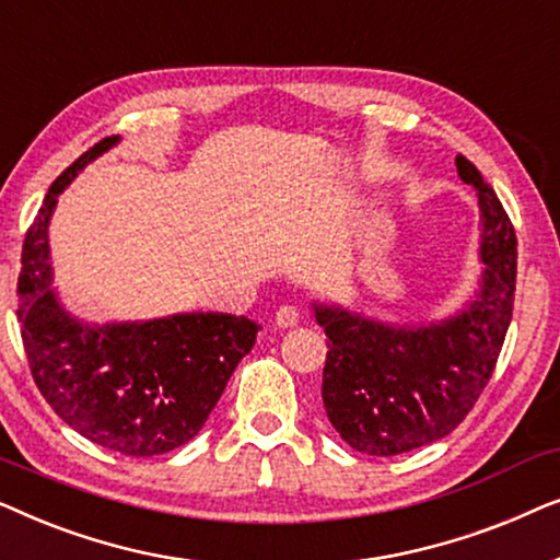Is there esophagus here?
Wrapping results in <instances>:
<instances>
[{
	"label": "esophagus",
	"instance_id": "1",
	"mask_svg": "<svg viewBox=\"0 0 560 560\" xmlns=\"http://www.w3.org/2000/svg\"><path fill=\"white\" fill-rule=\"evenodd\" d=\"M275 324L280 328H293L301 324V308L298 305H282V308L275 313Z\"/></svg>",
	"mask_w": 560,
	"mask_h": 560
}]
</instances>
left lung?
Masks as SVG:
<instances>
[{
  "instance_id": "1",
  "label": "left lung",
  "mask_w": 560,
  "mask_h": 560,
  "mask_svg": "<svg viewBox=\"0 0 560 560\" xmlns=\"http://www.w3.org/2000/svg\"><path fill=\"white\" fill-rule=\"evenodd\" d=\"M456 171L479 196L485 262L477 298L439 324L389 326L313 303L324 326L326 416L351 448L397 456L448 435L469 416L500 359L512 320L517 236L492 186L464 155Z\"/></svg>"
}]
</instances>
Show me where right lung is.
Segmentation results:
<instances>
[{
  "label": "right lung",
  "mask_w": 560,
  "mask_h": 560,
  "mask_svg": "<svg viewBox=\"0 0 560 560\" xmlns=\"http://www.w3.org/2000/svg\"><path fill=\"white\" fill-rule=\"evenodd\" d=\"M117 142L104 137L50 186L22 247L18 318L35 385L63 423L125 456H158L201 431L259 326L229 313L91 326L58 303L48 262L52 209L81 167Z\"/></svg>",
  "instance_id": "right-lung-1"
}]
</instances>
